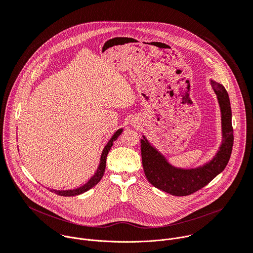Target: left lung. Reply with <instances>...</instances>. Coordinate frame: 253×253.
<instances>
[{
    "label": "left lung",
    "mask_w": 253,
    "mask_h": 253,
    "mask_svg": "<svg viewBox=\"0 0 253 253\" xmlns=\"http://www.w3.org/2000/svg\"><path fill=\"white\" fill-rule=\"evenodd\" d=\"M210 84L217 96L220 107L222 131L219 150L210 161L196 168H177L171 165L166 157L151 145L145 136L143 135V139H141L142 164L146 178L154 187L171 195L186 196L198 191L221 173L229 161L233 146L229 96L223 85L213 80H210Z\"/></svg>",
    "instance_id": "8db88e82"
}]
</instances>
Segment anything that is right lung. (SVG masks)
Here are the masks:
<instances>
[{"label":"right lung","mask_w":253,"mask_h":253,"mask_svg":"<svg viewBox=\"0 0 253 253\" xmlns=\"http://www.w3.org/2000/svg\"><path fill=\"white\" fill-rule=\"evenodd\" d=\"M123 129H118L114 134L113 136L110 138V140L108 141V143L106 144V146L104 147L103 151H102V154H101V158H100V163H99V166L95 172V174L88 180V182L85 183L84 185L80 186V187H77L75 189H69V190H56V189H51L52 192L58 194V195H61V196H76V195H79V194H82L86 191H88L89 189H91L92 187H94L96 184H98V182L101 180V178L103 177L104 175V172H105V168H106V159H107V155L108 153H109L112 145H113V142L118 138V136L122 133Z\"/></svg>","instance_id":"obj_1"}]
</instances>
